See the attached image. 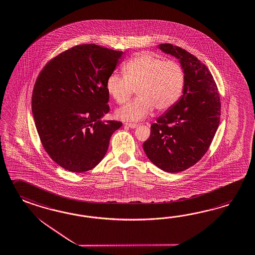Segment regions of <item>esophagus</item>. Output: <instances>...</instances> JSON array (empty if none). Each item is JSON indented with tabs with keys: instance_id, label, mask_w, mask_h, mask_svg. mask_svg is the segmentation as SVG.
I'll use <instances>...</instances> for the list:
<instances>
[{
	"instance_id": "1",
	"label": "esophagus",
	"mask_w": 255,
	"mask_h": 255,
	"mask_svg": "<svg viewBox=\"0 0 255 255\" xmlns=\"http://www.w3.org/2000/svg\"><path fill=\"white\" fill-rule=\"evenodd\" d=\"M125 126H126V127H128V128H137L138 125L133 124V123H125Z\"/></svg>"
}]
</instances>
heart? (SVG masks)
Here are the masks:
<instances>
[{
	"mask_svg": "<svg viewBox=\"0 0 255 255\" xmlns=\"http://www.w3.org/2000/svg\"><path fill=\"white\" fill-rule=\"evenodd\" d=\"M124 77L113 73L105 82L108 94L124 105L137 90L138 98L119 109L117 115L128 121H137L150 115L152 108L167 111L182 97L186 75L180 64L152 52H138L123 66Z\"/></svg>",
	"mask_w": 255,
	"mask_h": 255,
	"instance_id": "b5f03b06",
	"label": "heart"
}]
</instances>
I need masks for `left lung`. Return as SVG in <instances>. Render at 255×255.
I'll list each match as a JSON object with an SVG mask.
<instances>
[{
	"label": "left lung",
	"instance_id": "obj_1",
	"mask_svg": "<svg viewBox=\"0 0 255 255\" xmlns=\"http://www.w3.org/2000/svg\"><path fill=\"white\" fill-rule=\"evenodd\" d=\"M159 47L180 60L186 83L177 104L150 126L143 150L159 168L177 173L194 165L209 149L220 123V95L208 67L196 56L170 43Z\"/></svg>",
	"mask_w": 255,
	"mask_h": 255
}]
</instances>
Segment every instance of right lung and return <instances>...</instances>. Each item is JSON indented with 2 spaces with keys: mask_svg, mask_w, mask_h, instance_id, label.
<instances>
[{
  "mask_svg": "<svg viewBox=\"0 0 255 255\" xmlns=\"http://www.w3.org/2000/svg\"><path fill=\"white\" fill-rule=\"evenodd\" d=\"M123 52L96 44L74 46L50 60L32 92L33 117L48 155L63 168H94L122 122L101 118L109 112L105 88Z\"/></svg>",
  "mask_w": 255,
  "mask_h": 255,
  "instance_id": "right-lung-1",
  "label": "right lung"
}]
</instances>
